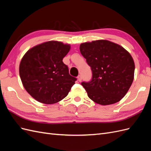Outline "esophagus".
<instances>
[{"instance_id": "34e87169", "label": "esophagus", "mask_w": 151, "mask_h": 151, "mask_svg": "<svg viewBox=\"0 0 151 151\" xmlns=\"http://www.w3.org/2000/svg\"><path fill=\"white\" fill-rule=\"evenodd\" d=\"M77 79H78V81H79V82H81V81H82V77H81V76H78V77H77Z\"/></svg>"}]
</instances>
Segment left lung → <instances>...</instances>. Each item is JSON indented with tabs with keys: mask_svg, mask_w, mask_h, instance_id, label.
<instances>
[{
	"mask_svg": "<svg viewBox=\"0 0 151 151\" xmlns=\"http://www.w3.org/2000/svg\"><path fill=\"white\" fill-rule=\"evenodd\" d=\"M80 52L92 70V79L81 83L93 101L114 104L125 96L132 84L135 64L120 45L100 40L81 43Z\"/></svg>",
	"mask_w": 151,
	"mask_h": 151,
	"instance_id": "left-lung-1",
	"label": "left lung"
}]
</instances>
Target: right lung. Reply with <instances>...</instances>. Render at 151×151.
I'll return each mask as SVG.
<instances>
[{
  "label": "right lung",
  "mask_w": 151,
  "mask_h": 151,
  "mask_svg": "<svg viewBox=\"0 0 151 151\" xmlns=\"http://www.w3.org/2000/svg\"><path fill=\"white\" fill-rule=\"evenodd\" d=\"M70 46L50 41L33 47L22 57L19 75L24 88L32 97L45 104L65 98L77 79L69 74L62 62Z\"/></svg>",
  "instance_id": "obj_1"
}]
</instances>
